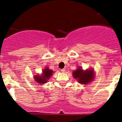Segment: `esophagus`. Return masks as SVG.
I'll list each match as a JSON object with an SVG mask.
<instances>
[{
    "instance_id": "esophagus-1",
    "label": "esophagus",
    "mask_w": 122,
    "mask_h": 122,
    "mask_svg": "<svg viewBox=\"0 0 122 122\" xmlns=\"http://www.w3.org/2000/svg\"><path fill=\"white\" fill-rule=\"evenodd\" d=\"M61 72L65 73V69H62V70H61Z\"/></svg>"
}]
</instances>
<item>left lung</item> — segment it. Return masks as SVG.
Instances as JSON below:
<instances>
[{
    "instance_id": "1",
    "label": "left lung",
    "mask_w": 122,
    "mask_h": 122,
    "mask_svg": "<svg viewBox=\"0 0 122 122\" xmlns=\"http://www.w3.org/2000/svg\"><path fill=\"white\" fill-rule=\"evenodd\" d=\"M73 76L74 79L78 81L82 84H87L93 80L95 76L94 70L92 69H87L83 70L81 67H78L73 72Z\"/></svg>"
}]
</instances>
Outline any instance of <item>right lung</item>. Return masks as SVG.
<instances>
[{
	"mask_svg": "<svg viewBox=\"0 0 122 122\" xmlns=\"http://www.w3.org/2000/svg\"><path fill=\"white\" fill-rule=\"evenodd\" d=\"M54 71L48 68V67L45 68V70H43L41 75H36L34 76V79L36 82L39 83L40 84H45L48 82L51 76L52 75Z\"/></svg>",
	"mask_w": 122,
	"mask_h": 122,
	"instance_id": "obj_1",
	"label": "right lung"
}]
</instances>
